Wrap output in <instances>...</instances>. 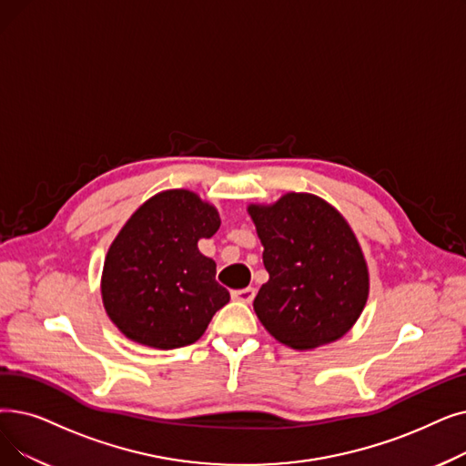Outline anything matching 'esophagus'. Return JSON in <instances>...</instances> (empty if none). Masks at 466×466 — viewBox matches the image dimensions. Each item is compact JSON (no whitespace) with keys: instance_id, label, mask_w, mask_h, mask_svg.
<instances>
[{"instance_id":"1","label":"esophagus","mask_w":466,"mask_h":466,"mask_svg":"<svg viewBox=\"0 0 466 466\" xmlns=\"http://www.w3.org/2000/svg\"><path fill=\"white\" fill-rule=\"evenodd\" d=\"M232 299H236V300H239V302H246V305H249V302L255 299V288L236 289V291H232Z\"/></svg>"}]
</instances>
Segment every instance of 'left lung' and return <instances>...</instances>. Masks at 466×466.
I'll return each instance as SVG.
<instances>
[{"label":"left lung","instance_id":"obj_1","mask_svg":"<svg viewBox=\"0 0 466 466\" xmlns=\"http://www.w3.org/2000/svg\"><path fill=\"white\" fill-rule=\"evenodd\" d=\"M268 281L253 309L265 329L295 350L347 335L370 295V270L347 218L319 196L288 192L251 204Z\"/></svg>","mask_w":466,"mask_h":466}]
</instances>
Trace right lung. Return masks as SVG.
I'll return each instance as SVG.
<instances>
[{
    "instance_id": "right-lung-1",
    "label": "right lung",
    "mask_w": 466,
    "mask_h": 466,
    "mask_svg": "<svg viewBox=\"0 0 466 466\" xmlns=\"http://www.w3.org/2000/svg\"><path fill=\"white\" fill-rule=\"evenodd\" d=\"M220 227L215 206L175 188L147 199L108 248L100 295L114 326L127 339L169 350L196 342L230 300L215 279V260L198 241Z\"/></svg>"
}]
</instances>
